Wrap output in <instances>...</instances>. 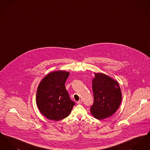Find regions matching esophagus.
<instances>
[{"label":"esophagus","instance_id":"1","mask_svg":"<svg viewBox=\"0 0 150 150\" xmlns=\"http://www.w3.org/2000/svg\"><path fill=\"white\" fill-rule=\"evenodd\" d=\"M82 102H83V101H82V100H80L79 101L77 102V103H78V104H81V103H82Z\"/></svg>","mask_w":150,"mask_h":150}]
</instances>
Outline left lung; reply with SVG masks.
<instances>
[{
    "instance_id": "left-lung-1",
    "label": "left lung",
    "mask_w": 150,
    "mask_h": 150,
    "mask_svg": "<svg viewBox=\"0 0 150 150\" xmlns=\"http://www.w3.org/2000/svg\"><path fill=\"white\" fill-rule=\"evenodd\" d=\"M92 80L94 102L91 112L98 120L112 116L120 105L122 95L119 83L103 73H95Z\"/></svg>"
}]
</instances>
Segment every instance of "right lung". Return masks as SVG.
<instances>
[{"mask_svg": "<svg viewBox=\"0 0 150 150\" xmlns=\"http://www.w3.org/2000/svg\"><path fill=\"white\" fill-rule=\"evenodd\" d=\"M69 74L61 70L52 72L42 79L38 87L37 106L49 120L59 121L66 118L75 105L70 100L64 86Z\"/></svg>", "mask_w": 150, "mask_h": 150, "instance_id": "obj_1", "label": "right lung"}]
</instances>
